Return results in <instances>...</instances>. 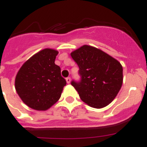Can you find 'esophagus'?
<instances>
[{
  "mask_svg": "<svg viewBox=\"0 0 147 147\" xmlns=\"http://www.w3.org/2000/svg\"><path fill=\"white\" fill-rule=\"evenodd\" d=\"M66 82H67V84H69V83L71 82V78H70V77L66 78Z\"/></svg>",
  "mask_w": 147,
  "mask_h": 147,
  "instance_id": "34e87169",
  "label": "esophagus"
}]
</instances>
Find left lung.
<instances>
[{
  "label": "left lung",
  "mask_w": 147,
  "mask_h": 147,
  "mask_svg": "<svg viewBox=\"0 0 147 147\" xmlns=\"http://www.w3.org/2000/svg\"><path fill=\"white\" fill-rule=\"evenodd\" d=\"M79 66L80 81H71L80 98L94 108L108 105L117 96L123 82L120 62L102 51L83 45L71 54Z\"/></svg>",
  "instance_id": "left-lung-1"
}]
</instances>
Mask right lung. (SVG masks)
Here are the masks:
<instances>
[{
  "label": "right lung",
  "mask_w": 147,
  "mask_h": 147,
  "mask_svg": "<svg viewBox=\"0 0 147 147\" xmlns=\"http://www.w3.org/2000/svg\"><path fill=\"white\" fill-rule=\"evenodd\" d=\"M58 51L45 49L22 65L15 78V89L24 103L37 110H46L59 99L66 81L54 63Z\"/></svg>",
  "instance_id": "1"
}]
</instances>
